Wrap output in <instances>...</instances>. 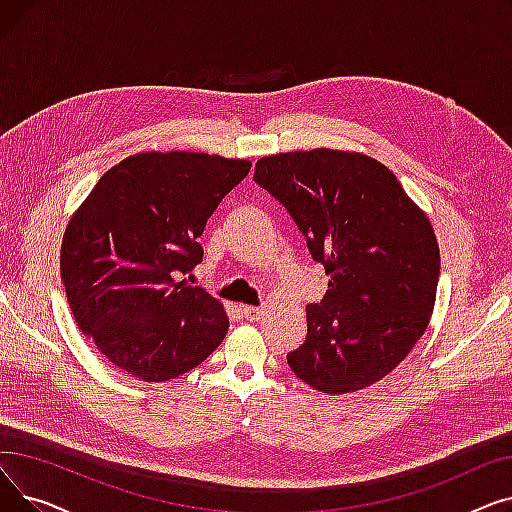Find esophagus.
I'll return each mask as SVG.
<instances>
[{"instance_id":"34e87169","label":"esophagus","mask_w":512,"mask_h":512,"mask_svg":"<svg viewBox=\"0 0 512 512\" xmlns=\"http://www.w3.org/2000/svg\"><path fill=\"white\" fill-rule=\"evenodd\" d=\"M240 311H242V315H245V319H249V321H257L261 317V313H263L261 307H247V305L242 307Z\"/></svg>"}]
</instances>
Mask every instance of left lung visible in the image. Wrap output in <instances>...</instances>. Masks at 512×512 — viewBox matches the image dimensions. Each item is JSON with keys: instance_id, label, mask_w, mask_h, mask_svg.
<instances>
[{"instance_id": "8db88e82", "label": "left lung", "mask_w": 512, "mask_h": 512, "mask_svg": "<svg viewBox=\"0 0 512 512\" xmlns=\"http://www.w3.org/2000/svg\"><path fill=\"white\" fill-rule=\"evenodd\" d=\"M253 178L288 209L330 276L326 297L307 305V338L286 355L290 369L326 394L380 382L434 311L440 249L427 215L363 153H278L261 157Z\"/></svg>"}]
</instances>
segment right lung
I'll use <instances>...</instances> for the list:
<instances>
[{"label":"right lung","mask_w":512,"mask_h":512,"mask_svg":"<svg viewBox=\"0 0 512 512\" xmlns=\"http://www.w3.org/2000/svg\"><path fill=\"white\" fill-rule=\"evenodd\" d=\"M249 170L247 159L209 153H137L107 170L74 211L60 251L66 297L112 365L168 382L222 344V303L176 276L201 263L197 238Z\"/></svg>","instance_id":"right-lung-1"}]
</instances>
